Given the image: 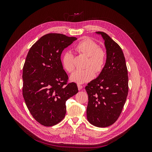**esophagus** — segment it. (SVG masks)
Wrapping results in <instances>:
<instances>
[{
  "mask_svg": "<svg viewBox=\"0 0 152 152\" xmlns=\"http://www.w3.org/2000/svg\"><path fill=\"white\" fill-rule=\"evenodd\" d=\"M77 88H78V90H80L83 88V86L81 85H80L79 83H78V84H77Z\"/></svg>",
  "mask_w": 152,
  "mask_h": 152,
  "instance_id": "esophagus-1",
  "label": "esophagus"
}]
</instances>
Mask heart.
Wrapping results in <instances>:
<instances>
[{
	"mask_svg": "<svg viewBox=\"0 0 152 152\" xmlns=\"http://www.w3.org/2000/svg\"><path fill=\"white\" fill-rule=\"evenodd\" d=\"M75 50L80 54L88 57L84 70H77L70 76V79L78 83H83L90 80L94 76L95 70L99 73L102 70L106 61L104 51L99 48L96 42L90 39H85L79 41L75 46ZM64 69L71 73L75 69L74 56L70 52H66L62 58Z\"/></svg>",
	"mask_w": 152,
	"mask_h": 152,
	"instance_id": "b5f03b06",
	"label": "heart"
}]
</instances>
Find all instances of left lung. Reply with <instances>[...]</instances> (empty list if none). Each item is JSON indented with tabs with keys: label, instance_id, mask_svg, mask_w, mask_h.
Listing matches in <instances>:
<instances>
[{
	"label": "left lung",
	"instance_id": "1",
	"mask_svg": "<svg viewBox=\"0 0 152 152\" xmlns=\"http://www.w3.org/2000/svg\"><path fill=\"white\" fill-rule=\"evenodd\" d=\"M104 41L106 60L99 76L86 86L88 96L86 116L93 125L105 127L118 118L128 94L125 58L120 46L103 32H96Z\"/></svg>",
	"mask_w": 152,
	"mask_h": 152
}]
</instances>
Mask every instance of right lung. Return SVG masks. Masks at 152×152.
Wrapping results in <instances>:
<instances>
[{
  "instance_id": "add662e5",
  "label": "right lung",
  "mask_w": 152,
  "mask_h": 152,
  "mask_svg": "<svg viewBox=\"0 0 152 152\" xmlns=\"http://www.w3.org/2000/svg\"><path fill=\"white\" fill-rule=\"evenodd\" d=\"M61 34L41 37L31 48L23 68V96L34 119L45 126L59 123L66 113V101L78 93L76 83H67L61 55L76 40Z\"/></svg>"
}]
</instances>
